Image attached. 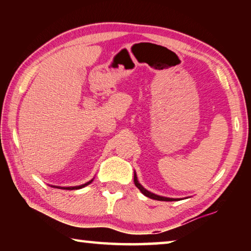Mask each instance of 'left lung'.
<instances>
[{
	"label": "left lung",
	"mask_w": 251,
	"mask_h": 251,
	"mask_svg": "<svg viewBox=\"0 0 251 251\" xmlns=\"http://www.w3.org/2000/svg\"><path fill=\"white\" fill-rule=\"evenodd\" d=\"M134 182H135V185H136V187H137V188L141 190V192L145 195V196H147V197H150V198H151V199H155V201H176V199H173V198H167V197H161V196H157V195H155V194H151V193H150L148 192V190H146L145 188H144V187L139 184L138 182V180H137V177H136V174H134Z\"/></svg>",
	"instance_id": "8db88e82"
}]
</instances>
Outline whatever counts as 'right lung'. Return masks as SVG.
Returning a JSON list of instances; mask_svg holds the SVG:
<instances>
[{"mask_svg": "<svg viewBox=\"0 0 251 251\" xmlns=\"http://www.w3.org/2000/svg\"><path fill=\"white\" fill-rule=\"evenodd\" d=\"M92 181H93V179H92L91 181L86 182V184H84V185H80V186H75V187H65V188H63V189H69V190H73V189H79V188H83V187H85V186H87L88 184H91ZM57 188H58V187H57Z\"/></svg>", "mask_w": 251, "mask_h": 251, "instance_id": "right-lung-1", "label": "right lung"}]
</instances>
